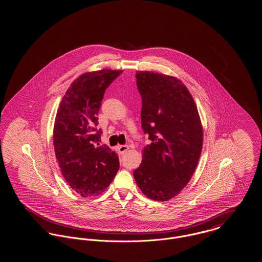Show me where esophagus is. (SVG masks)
<instances>
[{"label": "esophagus", "mask_w": 262, "mask_h": 262, "mask_svg": "<svg viewBox=\"0 0 262 262\" xmlns=\"http://www.w3.org/2000/svg\"><path fill=\"white\" fill-rule=\"evenodd\" d=\"M118 149H119V152L121 154H123V153H125L128 150V146L127 145H120V146H118Z\"/></svg>", "instance_id": "1"}]
</instances>
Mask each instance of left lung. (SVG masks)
Returning <instances> with one entry per match:
<instances>
[{
  "instance_id": "1",
  "label": "left lung",
  "mask_w": 262,
  "mask_h": 262,
  "mask_svg": "<svg viewBox=\"0 0 262 262\" xmlns=\"http://www.w3.org/2000/svg\"><path fill=\"white\" fill-rule=\"evenodd\" d=\"M136 77L141 125L151 143L142 149L134 177L144 195L166 201L187 186L198 166L203 143L200 114L177 77L147 71L137 72Z\"/></svg>"
}]
</instances>
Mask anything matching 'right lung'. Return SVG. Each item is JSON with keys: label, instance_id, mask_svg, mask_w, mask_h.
I'll return each mask as SVG.
<instances>
[{"label": "right lung", "instance_id": "1", "mask_svg": "<svg viewBox=\"0 0 262 262\" xmlns=\"http://www.w3.org/2000/svg\"><path fill=\"white\" fill-rule=\"evenodd\" d=\"M122 71L85 73L73 81L57 111L53 143L69 186L83 198L103 192L117 174L118 154L99 145L102 130L97 115L107 88Z\"/></svg>", "mask_w": 262, "mask_h": 262}]
</instances>
